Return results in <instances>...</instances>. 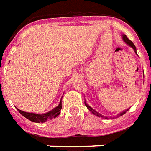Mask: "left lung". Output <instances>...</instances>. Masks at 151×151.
I'll return each mask as SVG.
<instances>
[{
  "instance_id": "1",
  "label": "left lung",
  "mask_w": 151,
  "mask_h": 151,
  "mask_svg": "<svg viewBox=\"0 0 151 151\" xmlns=\"http://www.w3.org/2000/svg\"><path fill=\"white\" fill-rule=\"evenodd\" d=\"M122 39H123V40H124V41H125V43H127L128 45L130 46V47H132V49L134 50L135 53H136V54H137V48H136V47H135L134 43H132V42L131 41V40H130L129 39H128V37H126L125 35H124V34L122 35ZM85 105L86 106V108H87L88 109H89V111H90L92 112L93 114H95V115H96V116H97V117H101L102 119H104V118H105V119H107V117H104V115H102V114H100V113H98V112H97V111H96L95 110L93 109V108H91L90 106L88 105V104H86V101H85ZM129 109L125 110V111H122V113H120V114H119V115H118V116H117V117L122 116V114H125V112L128 111H129Z\"/></svg>"
}]
</instances>
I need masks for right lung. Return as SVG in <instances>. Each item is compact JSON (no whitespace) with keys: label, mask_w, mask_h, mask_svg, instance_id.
I'll return each mask as SVG.
<instances>
[{"label":"right lung","mask_w":151,"mask_h":151,"mask_svg":"<svg viewBox=\"0 0 151 151\" xmlns=\"http://www.w3.org/2000/svg\"><path fill=\"white\" fill-rule=\"evenodd\" d=\"M61 100L60 101V103L56 108L51 110L50 111L45 113V114H36V113H29V112L22 111L21 110H19L17 108V110L19 111V112L22 115H23L25 118L30 120V121L33 122H37V123H40V122H45L47 120H50V119H55L57 116H58L60 112H61Z\"/></svg>","instance_id":"add662e5"}]
</instances>
